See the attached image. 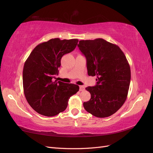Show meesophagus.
<instances>
[{
    "label": "esophagus",
    "instance_id": "34e87169",
    "mask_svg": "<svg viewBox=\"0 0 153 153\" xmlns=\"http://www.w3.org/2000/svg\"><path fill=\"white\" fill-rule=\"evenodd\" d=\"M79 88H80V91H83L85 90V87L84 85H80Z\"/></svg>",
    "mask_w": 153,
    "mask_h": 153
}]
</instances>
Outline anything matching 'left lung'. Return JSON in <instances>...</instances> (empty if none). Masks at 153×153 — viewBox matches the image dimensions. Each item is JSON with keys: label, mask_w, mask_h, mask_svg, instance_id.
Returning a JSON list of instances; mask_svg holds the SVG:
<instances>
[{"label": "left lung", "mask_w": 153, "mask_h": 153, "mask_svg": "<svg viewBox=\"0 0 153 153\" xmlns=\"http://www.w3.org/2000/svg\"><path fill=\"white\" fill-rule=\"evenodd\" d=\"M78 47L86 58L88 75L97 76L96 85L85 88L91 97L84 107L95 117H109L127 98L131 71L126 57L117 45L101 38L81 40Z\"/></svg>", "instance_id": "left-lung-1"}]
</instances>
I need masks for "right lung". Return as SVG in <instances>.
I'll return each instance as SVG.
<instances>
[{
    "label": "right lung",
    "instance_id": "1",
    "mask_svg": "<svg viewBox=\"0 0 153 153\" xmlns=\"http://www.w3.org/2000/svg\"><path fill=\"white\" fill-rule=\"evenodd\" d=\"M77 39H51L32 51L23 69V87L25 98L36 112L45 116H55L66 110L70 97L79 86L58 81V68L64 55L76 47Z\"/></svg>",
    "mask_w": 153,
    "mask_h": 153
}]
</instances>
